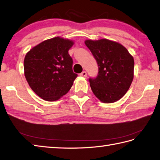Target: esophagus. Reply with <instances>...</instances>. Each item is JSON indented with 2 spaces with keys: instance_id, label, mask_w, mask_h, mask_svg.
Instances as JSON below:
<instances>
[{
  "instance_id": "34e87169",
  "label": "esophagus",
  "mask_w": 160,
  "mask_h": 160,
  "mask_svg": "<svg viewBox=\"0 0 160 160\" xmlns=\"http://www.w3.org/2000/svg\"><path fill=\"white\" fill-rule=\"evenodd\" d=\"M80 76L81 77H87V72L85 71H83L80 74Z\"/></svg>"
}]
</instances>
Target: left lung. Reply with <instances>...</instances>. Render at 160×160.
Listing matches in <instances>:
<instances>
[{
  "label": "left lung",
  "mask_w": 160,
  "mask_h": 160,
  "mask_svg": "<svg viewBox=\"0 0 160 160\" xmlns=\"http://www.w3.org/2000/svg\"><path fill=\"white\" fill-rule=\"evenodd\" d=\"M85 44L98 66V75L89 79L93 94L104 103L119 100L126 94L133 81V57L122 44L106 38L86 40Z\"/></svg>",
  "instance_id": "obj_1"
}]
</instances>
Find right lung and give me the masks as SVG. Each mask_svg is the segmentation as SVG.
<instances>
[{"instance_id": "1", "label": "right lung", "mask_w": 160, "mask_h": 160, "mask_svg": "<svg viewBox=\"0 0 160 160\" xmlns=\"http://www.w3.org/2000/svg\"><path fill=\"white\" fill-rule=\"evenodd\" d=\"M74 42L59 37L45 40L31 49L24 61V75L34 92L47 101L67 93L77 75L68 54Z\"/></svg>"}]
</instances>
